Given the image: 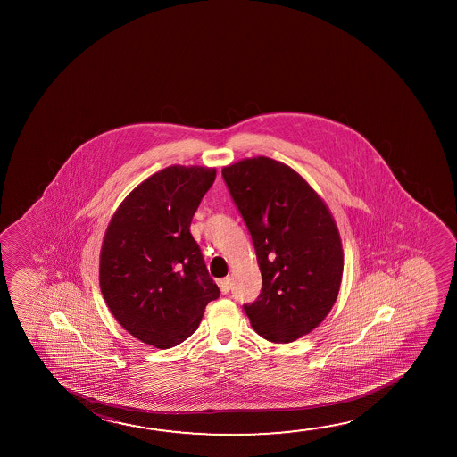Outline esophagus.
<instances>
[{"mask_svg": "<svg viewBox=\"0 0 457 457\" xmlns=\"http://www.w3.org/2000/svg\"><path fill=\"white\" fill-rule=\"evenodd\" d=\"M218 287H220V290L221 293H228L231 290V278L229 277H226V278H220L218 280Z\"/></svg>", "mask_w": 457, "mask_h": 457, "instance_id": "34e87169", "label": "esophagus"}]
</instances>
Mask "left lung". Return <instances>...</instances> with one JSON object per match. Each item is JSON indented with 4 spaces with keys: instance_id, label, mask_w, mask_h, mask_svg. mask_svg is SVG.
Wrapping results in <instances>:
<instances>
[{
    "instance_id": "left-lung-1",
    "label": "left lung",
    "mask_w": 457,
    "mask_h": 457,
    "mask_svg": "<svg viewBox=\"0 0 457 457\" xmlns=\"http://www.w3.org/2000/svg\"><path fill=\"white\" fill-rule=\"evenodd\" d=\"M221 173L262 270V293L244 309L260 337L292 343L337 301L345 268L337 223L300 173L270 157L242 159Z\"/></svg>"
}]
</instances>
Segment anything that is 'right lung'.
<instances>
[{"instance_id":"add662e5","label":"right lung","mask_w":457,"mask_h":457,"mask_svg":"<svg viewBox=\"0 0 457 457\" xmlns=\"http://www.w3.org/2000/svg\"><path fill=\"white\" fill-rule=\"evenodd\" d=\"M217 177L199 165L151 175L114 212L100 250V290L114 319L157 349L195 333L220 288L189 232Z\"/></svg>"}]
</instances>
